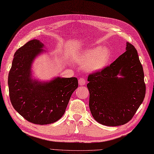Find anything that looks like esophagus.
Returning <instances> with one entry per match:
<instances>
[{
	"mask_svg": "<svg viewBox=\"0 0 154 154\" xmlns=\"http://www.w3.org/2000/svg\"><path fill=\"white\" fill-rule=\"evenodd\" d=\"M78 84H79V85L81 86L85 85V84H86L85 80L84 79V78H80L79 80H78Z\"/></svg>",
	"mask_w": 154,
	"mask_h": 154,
	"instance_id": "34e87169",
	"label": "esophagus"
}]
</instances>
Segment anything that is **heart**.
Returning a JSON list of instances; mask_svg holds the SVG:
<instances>
[{"mask_svg":"<svg viewBox=\"0 0 154 154\" xmlns=\"http://www.w3.org/2000/svg\"><path fill=\"white\" fill-rule=\"evenodd\" d=\"M111 51L106 47L97 46L87 49L75 56L74 60L89 72L102 70L111 59Z\"/></svg>","mask_w":154,"mask_h":154,"instance_id":"heart-1","label":"heart"}]
</instances>
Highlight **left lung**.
<instances>
[{
	"mask_svg": "<svg viewBox=\"0 0 154 154\" xmlns=\"http://www.w3.org/2000/svg\"><path fill=\"white\" fill-rule=\"evenodd\" d=\"M144 77L137 51L127 42L126 51L110 66L89 75V106L93 118L112 127L130 121L144 99Z\"/></svg>",
	"mask_w": 154,
	"mask_h": 154,
	"instance_id": "left-lung-1",
	"label": "left lung"
}]
</instances>
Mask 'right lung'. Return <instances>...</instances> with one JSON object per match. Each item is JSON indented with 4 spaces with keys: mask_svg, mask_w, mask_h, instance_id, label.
Segmentation results:
<instances>
[{
    "mask_svg": "<svg viewBox=\"0 0 154 154\" xmlns=\"http://www.w3.org/2000/svg\"><path fill=\"white\" fill-rule=\"evenodd\" d=\"M39 40L29 41L14 54L8 74L10 101L14 109L29 122L46 125L65 114L70 97L78 86L76 78L55 77L41 82L32 78V65L46 52Z\"/></svg>",
    "mask_w": 154,
    "mask_h": 154,
    "instance_id": "1",
    "label": "right lung"
}]
</instances>
